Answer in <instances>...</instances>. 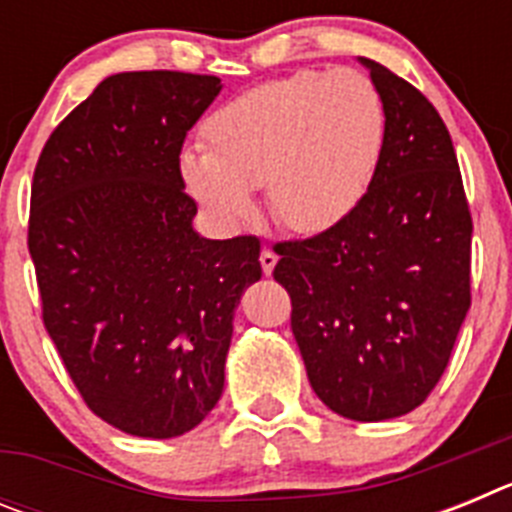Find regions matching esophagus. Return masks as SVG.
<instances>
[{
	"mask_svg": "<svg viewBox=\"0 0 512 512\" xmlns=\"http://www.w3.org/2000/svg\"><path fill=\"white\" fill-rule=\"evenodd\" d=\"M259 261H261V269H264V274L269 277L271 271H274V266H277V253L271 251V248H264L259 256Z\"/></svg>",
	"mask_w": 512,
	"mask_h": 512,
	"instance_id": "34e87169",
	"label": "esophagus"
}]
</instances>
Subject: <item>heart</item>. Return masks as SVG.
Returning a JSON list of instances; mask_svg holds the SVG:
<instances>
[{
    "label": "heart",
    "instance_id": "b5f03b06",
    "mask_svg": "<svg viewBox=\"0 0 512 512\" xmlns=\"http://www.w3.org/2000/svg\"><path fill=\"white\" fill-rule=\"evenodd\" d=\"M205 151L179 158V176L220 225H241L266 189L271 217L312 235L346 220L382 158L384 107L364 74L300 71L238 94L207 117Z\"/></svg>",
    "mask_w": 512,
    "mask_h": 512
}]
</instances>
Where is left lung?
<instances>
[{
    "label": "left lung",
    "mask_w": 512,
    "mask_h": 512,
    "mask_svg": "<svg viewBox=\"0 0 512 512\" xmlns=\"http://www.w3.org/2000/svg\"><path fill=\"white\" fill-rule=\"evenodd\" d=\"M384 107L364 200L330 230L274 246L307 379L333 413L390 420L423 405L472 305V215L454 143L428 99L361 58Z\"/></svg>",
    "instance_id": "left-lung-1"
}]
</instances>
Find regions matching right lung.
Segmentation results:
<instances>
[{"mask_svg": "<svg viewBox=\"0 0 512 512\" xmlns=\"http://www.w3.org/2000/svg\"><path fill=\"white\" fill-rule=\"evenodd\" d=\"M220 79L115 74L45 140L27 248L43 325L81 400L117 431L174 438L223 395L243 289L261 279L253 235L192 228L179 156Z\"/></svg>", "mask_w": 512, "mask_h": 512, "instance_id": "add662e5", "label": "right lung"}]
</instances>
